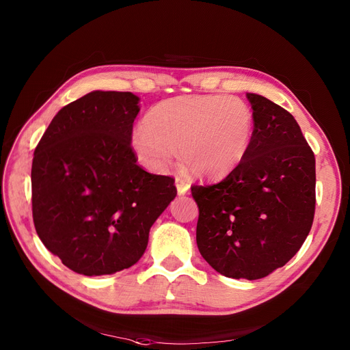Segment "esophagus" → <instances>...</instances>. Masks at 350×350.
I'll use <instances>...</instances> for the list:
<instances>
[{
	"label": "esophagus",
	"instance_id": "esophagus-1",
	"mask_svg": "<svg viewBox=\"0 0 350 350\" xmlns=\"http://www.w3.org/2000/svg\"><path fill=\"white\" fill-rule=\"evenodd\" d=\"M176 189H177V193L180 196H185L189 191L190 185L186 180H183L181 177H176Z\"/></svg>",
	"mask_w": 350,
	"mask_h": 350
}]
</instances>
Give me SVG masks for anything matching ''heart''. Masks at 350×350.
Returning <instances> with one entry per match:
<instances>
[{
	"instance_id": "b5f03b06",
	"label": "heart",
	"mask_w": 350,
	"mask_h": 350,
	"mask_svg": "<svg viewBox=\"0 0 350 350\" xmlns=\"http://www.w3.org/2000/svg\"><path fill=\"white\" fill-rule=\"evenodd\" d=\"M252 136L254 113L243 99L186 95L154 105L135 129L132 147L152 170L167 169L180 150L193 174L217 178L245 159Z\"/></svg>"
}]
</instances>
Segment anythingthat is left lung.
<instances>
[{
    "instance_id": "left-lung-1",
    "label": "left lung",
    "mask_w": 350,
    "mask_h": 350,
    "mask_svg": "<svg viewBox=\"0 0 350 350\" xmlns=\"http://www.w3.org/2000/svg\"><path fill=\"white\" fill-rule=\"evenodd\" d=\"M254 136L245 159L217 185L193 186L203 258L235 280H260L302 247L315 214V156L293 116L247 94Z\"/></svg>"
}]
</instances>
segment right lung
<instances>
[{
    "mask_svg": "<svg viewBox=\"0 0 350 350\" xmlns=\"http://www.w3.org/2000/svg\"><path fill=\"white\" fill-rule=\"evenodd\" d=\"M139 100L132 92H90L59 110L33 152L36 234L86 277L135 265L177 194L173 177L136 163L131 142Z\"/></svg>",
    "mask_w": 350,
    "mask_h": 350,
    "instance_id": "1",
    "label": "right lung"
}]
</instances>
